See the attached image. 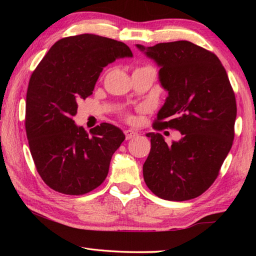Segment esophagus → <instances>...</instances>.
Listing matches in <instances>:
<instances>
[{
	"label": "esophagus",
	"mask_w": 256,
	"mask_h": 256,
	"mask_svg": "<svg viewBox=\"0 0 256 256\" xmlns=\"http://www.w3.org/2000/svg\"><path fill=\"white\" fill-rule=\"evenodd\" d=\"M124 133H125V138H126V140H131V138L138 136V132L132 131V130H126Z\"/></svg>",
	"instance_id": "34e87169"
}]
</instances>
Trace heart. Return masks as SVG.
I'll use <instances>...</instances> for the list:
<instances>
[{"label": "heart", "mask_w": 256, "mask_h": 256, "mask_svg": "<svg viewBox=\"0 0 256 256\" xmlns=\"http://www.w3.org/2000/svg\"><path fill=\"white\" fill-rule=\"evenodd\" d=\"M128 118V120H130V118Z\"/></svg>", "instance_id": "heart-1"}]
</instances>
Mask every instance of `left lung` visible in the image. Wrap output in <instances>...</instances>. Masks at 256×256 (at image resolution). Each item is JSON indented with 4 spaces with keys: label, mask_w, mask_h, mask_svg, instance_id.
I'll return each instance as SVG.
<instances>
[{
    "label": "left lung",
    "mask_w": 256,
    "mask_h": 256,
    "mask_svg": "<svg viewBox=\"0 0 256 256\" xmlns=\"http://www.w3.org/2000/svg\"><path fill=\"white\" fill-rule=\"evenodd\" d=\"M136 47L157 62L168 92L154 130L183 134L170 146L160 133L146 134L151 150L144 164L146 184L164 200L198 198L218 177L235 136L237 106L227 72L216 54L188 40Z\"/></svg>",
    "instance_id": "8db88e82"
}]
</instances>
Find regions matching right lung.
<instances>
[{
  "label": "right lung",
  "mask_w": 256,
  "mask_h": 256,
  "mask_svg": "<svg viewBox=\"0 0 256 256\" xmlns=\"http://www.w3.org/2000/svg\"><path fill=\"white\" fill-rule=\"evenodd\" d=\"M126 56L132 52L122 42L76 34L56 42L30 76L24 118L29 149L38 174L56 192L82 196L107 177L125 136L108 123L88 134L73 116L78 102L92 94L102 68Z\"/></svg>",
  "instance_id": "1"
}]
</instances>
